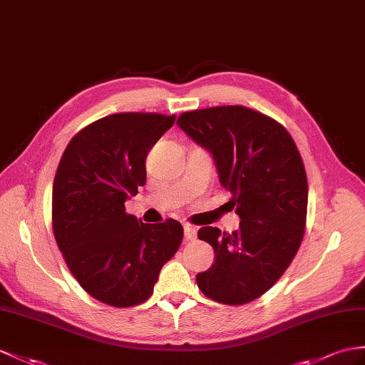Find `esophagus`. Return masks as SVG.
I'll use <instances>...</instances> for the list:
<instances>
[{
	"instance_id": "1",
	"label": "esophagus",
	"mask_w": 365,
	"mask_h": 365,
	"mask_svg": "<svg viewBox=\"0 0 365 365\" xmlns=\"http://www.w3.org/2000/svg\"><path fill=\"white\" fill-rule=\"evenodd\" d=\"M184 237L187 240H195L197 238V229L190 225H184Z\"/></svg>"
}]
</instances>
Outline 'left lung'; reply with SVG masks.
I'll return each mask as SVG.
<instances>
[{
    "mask_svg": "<svg viewBox=\"0 0 365 365\" xmlns=\"http://www.w3.org/2000/svg\"><path fill=\"white\" fill-rule=\"evenodd\" d=\"M176 123L212 155L240 217L232 234L198 230L215 252L197 274L198 288L221 304H247L282 277L304 238L308 182L300 153L279 122L242 105L187 111Z\"/></svg>",
    "mask_w": 365,
    "mask_h": 365,
    "instance_id": "obj_1",
    "label": "left lung"
}]
</instances>
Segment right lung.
I'll return each mask as SVG.
<instances>
[{
  "instance_id": "1",
  "label": "right lung",
  "mask_w": 365,
  "mask_h": 365,
  "mask_svg": "<svg viewBox=\"0 0 365 365\" xmlns=\"http://www.w3.org/2000/svg\"><path fill=\"white\" fill-rule=\"evenodd\" d=\"M176 115L120 113L71 139L52 187V226L69 271L88 294L127 308L152 296L182 240L176 220L145 225L125 201L145 184L150 150Z\"/></svg>"
}]
</instances>
